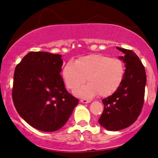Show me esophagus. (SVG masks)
Segmentation results:
<instances>
[{
	"label": "esophagus",
	"instance_id": "34e87169",
	"mask_svg": "<svg viewBox=\"0 0 158 158\" xmlns=\"http://www.w3.org/2000/svg\"><path fill=\"white\" fill-rule=\"evenodd\" d=\"M80 102L83 104H87V103H89L90 100H89V99H81V100H80Z\"/></svg>",
	"mask_w": 158,
	"mask_h": 158
}]
</instances>
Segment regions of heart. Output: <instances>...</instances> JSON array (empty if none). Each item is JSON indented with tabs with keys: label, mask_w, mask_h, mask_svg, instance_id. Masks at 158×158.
<instances>
[{
	"label": "heart",
	"mask_w": 158,
	"mask_h": 158,
	"mask_svg": "<svg viewBox=\"0 0 158 158\" xmlns=\"http://www.w3.org/2000/svg\"><path fill=\"white\" fill-rule=\"evenodd\" d=\"M125 68L122 60L106 55L92 54L76 61H69L62 75L67 87L76 90L86 81L89 83L76 92L79 97L90 98L99 94L107 97L113 94L123 81Z\"/></svg>",
	"instance_id": "b5f03b06"
}]
</instances>
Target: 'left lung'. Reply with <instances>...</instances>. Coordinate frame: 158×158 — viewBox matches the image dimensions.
I'll return each mask as SVG.
<instances>
[{
  "mask_svg": "<svg viewBox=\"0 0 158 158\" xmlns=\"http://www.w3.org/2000/svg\"><path fill=\"white\" fill-rule=\"evenodd\" d=\"M124 54L125 72L118 89L102 100L104 108L99 123L106 130L118 131L136 121L144 103L147 82L145 67L134 52L117 47Z\"/></svg>",
  "mask_w": 158,
  "mask_h": 158,
  "instance_id": "1",
  "label": "left lung"
}]
</instances>
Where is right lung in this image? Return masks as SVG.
Returning a JSON list of instances; mask_svg holds the SVG:
<instances>
[{
  "instance_id": "1",
  "label": "right lung",
  "mask_w": 158,
  "mask_h": 158,
  "mask_svg": "<svg viewBox=\"0 0 158 158\" xmlns=\"http://www.w3.org/2000/svg\"><path fill=\"white\" fill-rule=\"evenodd\" d=\"M61 55L29 52L15 67L12 97L20 116L43 132L66 123L79 99L66 91L60 73Z\"/></svg>"
}]
</instances>
